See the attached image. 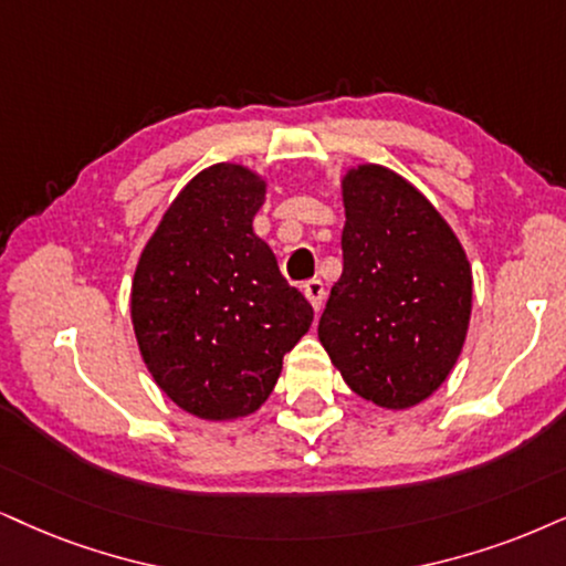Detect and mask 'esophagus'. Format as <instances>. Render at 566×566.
Returning <instances> with one entry per match:
<instances>
[{"instance_id": "34e87169", "label": "esophagus", "mask_w": 566, "mask_h": 566, "mask_svg": "<svg viewBox=\"0 0 566 566\" xmlns=\"http://www.w3.org/2000/svg\"><path fill=\"white\" fill-rule=\"evenodd\" d=\"M303 295L307 297V303L313 305V311H321V305H324V282H318V279H311V282L303 284Z\"/></svg>"}]
</instances>
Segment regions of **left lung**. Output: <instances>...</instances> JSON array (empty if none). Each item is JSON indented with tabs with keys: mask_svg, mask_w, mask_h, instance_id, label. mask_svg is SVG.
I'll use <instances>...</instances> for the list:
<instances>
[{
	"mask_svg": "<svg viewBox=\"0 0 566 566\" xmlns=\"http://www.w3.org/2000/svg\"><path fill=\"white\" fill-rule=\"evenodd\" d=\"M339 282L318 339L355 395L407 410L452 374L473 311V269L449 221L395 169L342 175Z\"/></svg>",
	"mask_w": 566,
	"mask_h": 566,
	"instance_id": "obj_1",
	"label": "left lung"
}]
</instances>
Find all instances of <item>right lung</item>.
I'll return each mask as SVG.
<instances>
[{"label":"right lung","mask_w":566,"mask_h":566,"mask_svg":"<svg viewBox=\"0 0 566 566\" xmlns=\"http://www.w3.org/2000/svg\"><path fill=\"white\" fill-rule=\"evenodd\" d=\"M266 177L219 161L177 192L133 274L130 318L148 374L180 410L238 420L266 402L313 307L279 274L253 219Z\"/></svg>","instance_id":"obj_1"}]
</instances>
